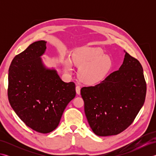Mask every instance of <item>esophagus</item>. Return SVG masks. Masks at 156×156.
Segmentation results:
<instances>
[{"label": "esophagus", "instance_id": "1", "mask_svg": "<svg viewBox=\"0 0 156 156\" xmlns=\"http://www.w3.org/2000/svg\"><path fill=\"white\" fill-rule=\"evenodd\" d=\"M76 93H77L78 95L80 94V87H79V86H77V87H76Z\"/></svg>", "mask_w": 156, "mask_h": 156}]
</instances>
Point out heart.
Returning a JSON list of instances; mask_svg holds the SVG:
<instances>
[{"instance_id": "1", "label": "heart", "mask_w": 156, "mask_h": 156, "mask_svg": "<svg viewBox=\"0 0 156 156\" xmlns=\"http://www.w3.org/2000/svg\"><path fill=\"white\" fill-rule=\"evenodd\" d=\"M72 59L66 58L63 66L66 73L71 74L73 64L80 67L78 75L80 80L88 85H94L102 82L111 71L112 60L103 49L98 47L84 46L73 52Z\"/></svg>"}]
</instances>
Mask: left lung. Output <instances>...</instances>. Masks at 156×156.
Returning a JSON list of instances; mask_svg holds the SVG:
<instances>
[{"label":"left lung","mask_w":156,"mask_h":156,"mask_svg":"<svg viewBox=\"0 0 156 156\" xmlns=\"http://www.w3.org/2000/svg\"><path fill=\"white\" fill-rule=\"evenodd\" d=\"M125 53L119 70L94 87L82 88L84 112L98 136L117 135L130 125L143 107L146 95L143 68Z\"/></svg>","instance_id":"obj_1"}]
</instances>
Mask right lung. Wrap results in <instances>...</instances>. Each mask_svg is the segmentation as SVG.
Returning <instances> with one entry per match:
<instances>
[{
  "label": "right lung",
  "mask_w": 156,
  "mask_h": 156,
  "mask_svg": "<svg viewBox=\"0 0 156 156\" xmlns=\"http://www.w3.org/2000/svg\"><path fill=\"white\" fill-rule=\"evenodd\" d=\"M47 41L33 43L13 58L9 69L8 98L13 111L29 127L41 133L58 127L66 106L76 96L75 84L65 82L41 56Z\"/></svg>",
  "instance_id": "add662e5"
}]
</instances>
